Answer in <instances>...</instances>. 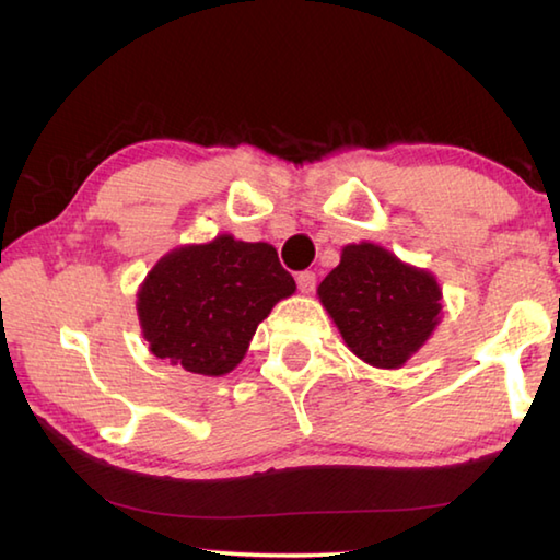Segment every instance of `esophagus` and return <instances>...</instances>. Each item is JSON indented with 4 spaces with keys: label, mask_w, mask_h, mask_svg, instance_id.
I'll return each mask as SVG.
<instances>
[{
    "label": "esophagus",
    "mask_w": 560,
    "mask_h": 560,
    "mask_svg": "<svg viewBox=\"0 0 560 560\" xmlns=\"http://www.w3.org/2000/svg\"><path fill=\"white\" fill-rule=\"evenodd\" d=\"M296 283H299L301 293H313L315 283H318V277H315V271H301L296 277Z\"/></svg>",
    "instance_id": "1"
}]
</instances>
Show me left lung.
Wrapping results in <instances>:
<instances>
[{"label":"left lung","instance_id":"left-lung-1","mask_svg":"<svg viewBox=\"0 0 560 560\" xmlns=\"http://www.w3.org/2000/svg\"><path fill=\"white\" fill-rule=\"evenodd\" d=\"M318 296L348 348L374 368H401L429 340L441 315V289L386 249L362 242L342 249Z\"/></svg>","mask_w":560,"mask_h":560}]
</instances>
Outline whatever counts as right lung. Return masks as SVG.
Listing matches in <instances>:
<instances>
[{"mask_svg":"<svg viewBox=\"0 0 560 560\" xmlns=\"http://www.w3.org/2000/svg\"><path fill=\"white\" fill-rule=\"evenodd\" d=\"M296 281L267 242L220 235L161 259L139 291L151 352L183 370L220 377L245 358L257 325Z\"/></svg>","mask_w":560,"mask_h":560,"instance_id":"right-lung-1","label":"right lung"}]
</instances>
